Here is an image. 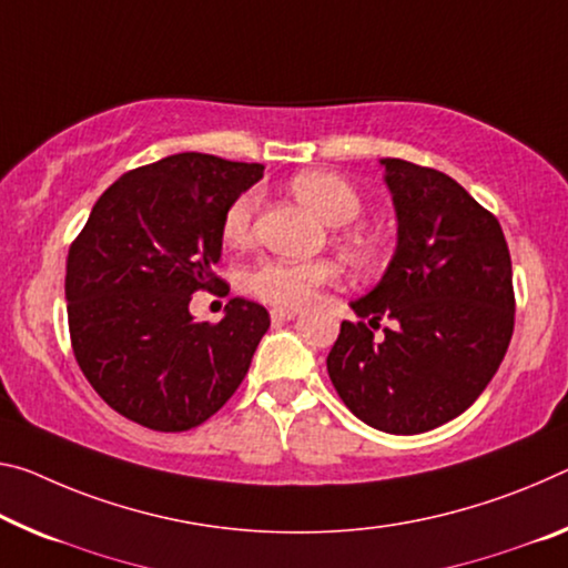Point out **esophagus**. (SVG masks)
<instances>
[{"label":"esophagus","instance_id":"1","mask_svg":"<svg viewBox=\"0 0 568 568\" xmlns=\"http://www.w3.org/2000/svg\"><path fill=\"white\" fill-rule=\"evenodd\" d=\"M301 308H295V305H283V308H273L270 311V318L273 321H293L298 316Z\"/></svg>","mask_w":568,"mask_h":568}]
</instances>
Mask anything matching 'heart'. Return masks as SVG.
Segmentation results:
<instances>
[{"label": "heart", "mask_w": 568, "mask_h": 568, "mask_svg": "<svg viewBox=\"0 0 568 568\" xmlns=\"http://www.w3.org/2000/svg\"><path fill=\"white\" fill-rule=\"evenodd\" d=\"M291 192L303 204H308L321 220L328 224H348L362 214V196L344 176L333 171L311 169L301 171L291 179ZM260 204L257 189L237 194L224 210L222 217V240L230 247L245 245L252 220H255ZM346 247L358 257H368L374 252L372 240L364 232L351 230L344 235ZM338 277V267L328 260H308V263H287V260H265L247 275L250 291L260 301L275 305H298L311 298L321 285H328Z\"/></svg>", "instance_id": "heart-1"}]
</instances>
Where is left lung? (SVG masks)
I'll use <instances>...</instances> for the list:
<instances>
[{
    "label": "left lung",
    "instance_id": "obj_1",
    "mask_svg": "<svg viewBox=\"0 0 568 568\" xmlns=\"http://www.w3.org/2000/svg\"><path fill=\"white\" fill-rule=\"evenodd\" d=\"M397 250L382 281L351 303L390 326L341 323L326 358L346 407L368 427L419 435L455 419L498 372L513 336V270L500 222L453 176L382 159Z\"/></svg>",
    "mask_w": 568,
    "mask_h": 568
}]
</instances>
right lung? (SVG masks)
I'll return each instance as SVG.
<instances>
[{
  "label": "right lung",
  "mask_w": 568,
  "mask_h": 568,
  "mask_svg": "<svg viewBox=\"0 0 568 568\" xmlns=\"http://www.w3.org/2000/svg\"><path fill=\"white\" fill-rule=\"evenodd\" d=\"M263 164L174 154L105 189L68 252V326L78 366L108 407L156 432L222 409L270 328L260 303L232 298L220 323L189 301L222 281V217Z\"/></svg>",
  "instance_id": "add662e5"
}]
</instances>
